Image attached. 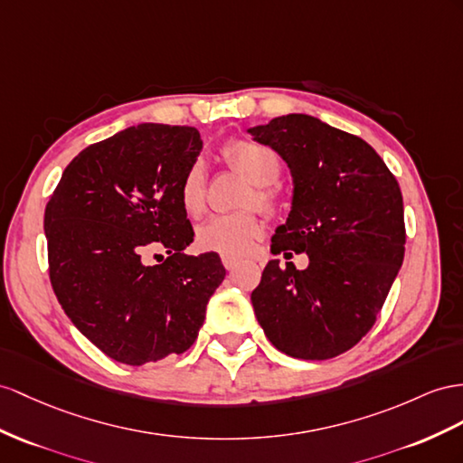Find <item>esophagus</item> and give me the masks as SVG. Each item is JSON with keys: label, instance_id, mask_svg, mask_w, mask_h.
Returning <instances> with one entry per match:
<instances>
[{"label": "esophagus", "instance_id": "obj_1", "mask_svg": "<svg viewBox=\"0 0 463 463\" xmlns=\"http://www.w3.org/2000/svg\"><path fill=\"white\" fill-rule=\"evenodd\" d=\"M221 260H222V266L227 268L229 271H232L236 266H239V262H241L239 258H232V256H221Z\"/></svg>", "mask_w": 463, "mask_h": 463}]
</instances>
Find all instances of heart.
I'll use <instances>...</instances> for the list:
<instances>
[{
    "mask_svg": "<svg viewBox=\"0 0 463 463\" xmlns=\"http://www.w3.org/2000/svg\"><path fill=\"white\" fill-rule=\"evenodd\" d=\"M222 158L234 172L254 185V194L248 197V205L256 203L264 211L276 209L274 185L281 175V162L278 154L260 145V142L239 138L222 148ZM180 205L189 217H199L205 209V170L201 162H194L185 170L180 182ZM264 232V224L254 213H232L215 215L201 222L195 232L197 246L207 252L222 256H242L256 239Z\"/></svg>",
    "mask_w": 463,
    "mask_h": 463,
    "instance_id": "b5f03b06",
    "label": "heart"
}]
</instances>
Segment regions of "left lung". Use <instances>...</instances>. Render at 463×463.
<instances>
[{
    "label": "left lung",
    "instance_id": "1",
    "mask_svg": "<svg viewBox=\"0 0 463 463\" xmlns=\"http://www.w3.org/2000/svg\"><path fill=\"white\" fill-rule=\"evenodd\" d=\"M293 177L291 211L271 254L305 252L309 266L269 260L252 291L268 340L301 360H328L375 323L405 256L402 195L382 156L360 137L291 113L248 128Z\"/></svg>",
    "mask_w": 463,
    "mask_h": 463
}]
</instances>
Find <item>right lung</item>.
Returning <instances> with one entry per match:
<instances>
[{
    "label": "right lung",
    "instance_id": "add662e5",
    "mask_svg": "<svg viewBox=\"0 0 463 463\" xmlns=\"http://www.w3.org/2000/svg\"><path fill=\"white\" fill-rule=\"evenodd\" d=\"M203 140L194 127L142 123L81 150L44 211L49 271L70 321L109 358L158 362L194 345L224 271L194 242L180 182ZM162 245L168 259L144 264Z\"/></svg>",
    "mask_w": 463,
    "mask_h": 463
}]
</instances>
